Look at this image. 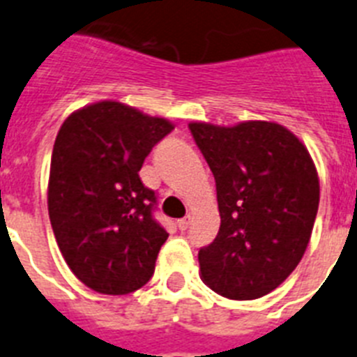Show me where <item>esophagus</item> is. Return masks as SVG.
Instances as JSON below:
<instances>
[{"label": "esophagus", "instance_id": "1", "mask_svg": "<svg viewBox=\"0 0 357 357\" xmlns=\"http://www.w3.org/2000/svg\"><path fill=\"white\" fill-rule=\"evenodd\" d=\"M190 215H185L183 219H179L178 221V226H179V230H187L188 226H190Z\"/></svg>", "mask_w": 357, "mask_h": 357}]
</instances>
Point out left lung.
I'll use <instances>...</instances> for the list:
<instances>
[{
    "instance_id": "left-lung-1",
    "label": "left lung",
    "mask_w": 357,
    "mask_h": 357,
    "mask_svg": "<svg viewBox=\"0 0 357 357\" xmlns=\"http://www.w3.org/2000/svg\"><path fill=\"white\" fill-rule=\"evenodd\" d=\"M215 179L221 226L199 250L204 284L231 300L271 293L302 260L320 185L302 142L271 122L190 123Z\"/></svg>"
}]
</instances>
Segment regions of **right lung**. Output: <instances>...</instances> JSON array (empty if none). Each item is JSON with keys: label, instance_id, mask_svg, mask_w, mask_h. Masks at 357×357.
I'll list each match as a JSON object with an SVG mask.
<instances>
[{"label": "right lung", "instance_id": "obj_1", "mask_svg": "<svg viewBox=\"0 0 357 357\" xmlns=\"http://www.w3.org/2000/svg\"><path fill=\"white\" fill-rule=\"evenodd\" d=\"M172 129L167 120L119 102L88 105L59 129L50 167V222L66 264L98 293H132L153 277L169 234L154 219L156 192L138 172Z\"/></svg>", "mask_w": 357, "mask_h": 357}]
</instances>
